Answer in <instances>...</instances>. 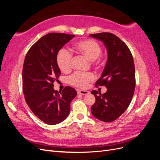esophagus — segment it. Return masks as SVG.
<instances>
[{"label": "esophagus", "mask_w": 160, "mask_h": 160, "mask_svg": "<svg viewBox=\"0 0 160 160\" xmlns=\"http://www.w3.org/2000/svg\"><path fill=\"white\" fill-rule=\"evenodd\" d=\"M77 93L79 95H88L89 93V92L88 91H85V90H78L77 91Z\"/></svg>", "instance_id": "34e87169"}]
</instances>
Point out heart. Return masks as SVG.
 <instances>
[{"label":"heart","mask_w":160,"mask_h":160,"mask_svg":"<svg viewBox=\"0 0 160 160\" xmlns=\"http://www.w3.org/2000/svg\"><path fill=\"white\" fill-rule=\"evenodd\" d=\"M74 51L84 56L91 61H95L101 52L99 43L93 39H85L76 42L72 46ZM57 64L59 69L63 72L70 71L72 67V56L65 49H61L57 55ZM94 79V75L91 72H75L69 77V82L77 88H85L89 82Z\"/></svg>","instance_id":"heart-1"}]
</instances>
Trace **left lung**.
Wrapping results in <instances>:
<instances>
[{
	"label": "left lung",
	"mask_w": 160,
	"mask_h": 160,
	"mask_svg": "<svg viewBox=\"0 0 160 160\" xmlns=\"http://www.w3.org/2000/svg\"><path fill=\"white\" fill-rule=\"evenodd\" d=\"M90 37L102 42L108 52V61L96 85L108 89L106 93L93 90L95 103L91 106L94 117L104 122L117 119L127 109L135 88V66L128 46L110 32L91 34Z\"/></svg>",
	"instance_id": "obj_1"
}]
</instances>
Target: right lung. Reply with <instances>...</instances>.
<instances>
[{
  "label": "right lung",
  "instance_id": "1",
  "mask_svg": "<svg viewBox=\"0 0 160 160\" xmlns=\"http://www.w3.org/2000/svg\"><path fill=\"white\" fill-rule=\"evenodd\" d=\"M75 35L51 32L42 37L27 53L22 68V90L32 113L49 125L64 121L77 95L68 86L62 92L53 89L61 71L57 64L58 52Z\"/></svg>",
  "mask_w": 160,
  "mask_h": 160
}]
</instances>
